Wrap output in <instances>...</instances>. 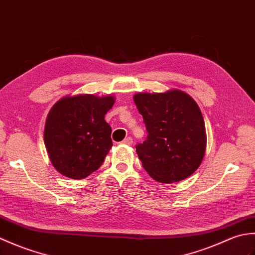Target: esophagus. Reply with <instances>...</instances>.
<instances>
[{"mask_svg": "<svg viewBox=\"0 0 255 255\" xmlns=\"http://www.w3.org/2000/svg\"><path fill=\"white\" fill-rule=\"evenodd\" d=\"M122 143L125 144V145H131L132 144V139L130 137H128V138H126L125 140H123Z\"/></svg>", "mask_w": 255, "mask_h": 255, "instance_id": "1", "label": "esophagus"}]
</instances>
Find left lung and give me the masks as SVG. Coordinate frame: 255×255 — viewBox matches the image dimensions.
<instances>
[{"label": "left lung", "mask_w": 255, "mask_h": 255, "mask_svg": "<svg viewBox=\"0 0 255 255\" xmlns=\"http://www.w3.org/2000/svg\"><path fill=\"white\" fill-rule=\"evenodd\" d=\"M143 117L147 140L136 147L143 169L154 181L170 184L185 180L204 159L207 136L197 103L185 92H141L133 95Z\"/></svg>", "instance_id": "8db88e82"}]
</instances>
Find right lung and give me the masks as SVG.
Wrapping results in <instances>:
<instances>
[{"mask_svg":"<svg viewBox=\"0 0 255 255\" xmlns=\"http://www.w3.org/2000/svg\"><path fill=\"white\" fill-rule=\"evenodd\" d=\"M115 96L67 95L48 114L44 141L53 167L73 180L85 178L104 162L113 147L105 114Z\"/></svg>","mask_w":255,"mask_h":255,"instance_id":"1","label":"right lung"}]
</instances>
